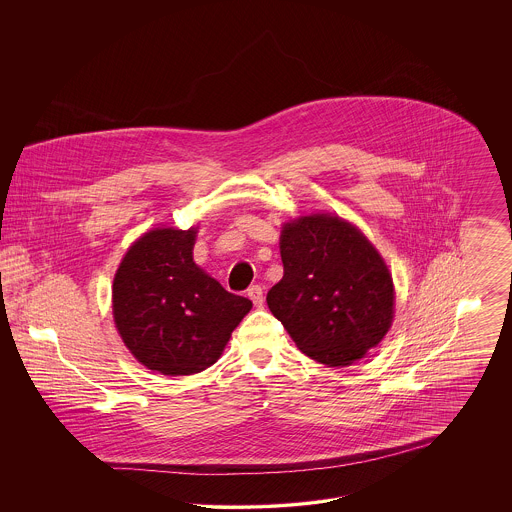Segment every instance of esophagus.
Listing matches in <instances>:
<instances>
[{
    "label": "esophagus",
    "mask_w": 512,
    "mask_h": 512,
    "mask_svg": "<svg viewBox=\"0 0 512 512\" xmlns=\"http://www.w3.org/2000/svg\"><path fill=\"white\" fill-rule=\"evenodd\" d=\"M247 297L253 301V305L261 307V305H263V288H261V286H251V288L247 290Z\"/></svg>",
    "instance_id": "34e87169"
}]
</instances>
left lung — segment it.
<instances>
[{"mask_svg":"<svg viewBox=\"0 0 512 512\" xmlns=\"http://www.w3.org/2000/svg\"><path fill=\"white\" fill-rule=\"evenodd\" d=\"M282 280L267 303L295 345L328 366L353 365L393 320V280L365 234L332 215L299 217L282 228Z\"/></svg>","mask_w":512,"mask_h":512,"instance_id":"8db88e82","label":"left lung"}]
</instances>
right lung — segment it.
Instances as JSON below:
<instances>
[{"instance_id":"add662e5","label":"right lung","mask_w":512,"mask_h":512,"mask_svg":"<svg viewBox=\"0 0 512 512\" xmlns=\"http://www.w3.org/2000/svg\"><path fill=\"white\" fill-rule=\"evenodd\" d=\"M197 230L157 228L126 251L113 280L124 345L149 370L188 376L215 365L251 301L194 263Z\"/></svg>"}]
</instances>
